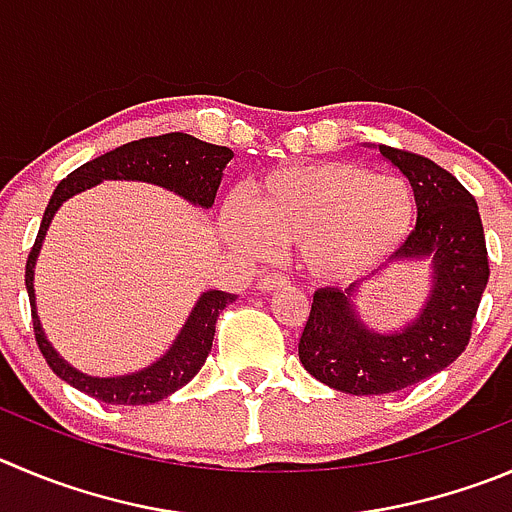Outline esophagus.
I'll return each mask as SVG.
<instances>
[{
  "label": "esophagus",
  "instance_id": "esophagus-1",
  "mask_svg": "<svg viewBox=\"0 0 512 512\" xmlns=\"http://www.w3.org/2000/svg\"><path fill=\"white\" fill-rule=\"evenodd\" d=\"M290 280L285 278V275H280V272H265L260 280H257V288L265 290V293H270V290H280V288H288Z\"/></svg>",
  "mask_w": 512,
  "mask_h": 512
}]
</instances>
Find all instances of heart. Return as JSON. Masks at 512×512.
<instances>
[{
	"instance_id": "b5f03b06",
	"label": "heart",
	"mask_w": 512,
	"mask_h": 512,
	"mask_svg": "<svg viewBox=\"0 0 512 512\" xmlns=\"http://www.w3.org/2000/svg\"><path fill=\"white\" fill-rule=\"evenodd\" d=\"M412 189L343 161L272 171L247 197V214L229 209L227 229L247 250L262 240L300 247L323 280L364 278L384 265L414 227Z\"/></svg>"
}]
</instances>
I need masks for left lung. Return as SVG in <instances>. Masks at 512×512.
Wrapping results in <instances>:
<instances>
[{"instance_id":"1","label":"left lung","mask_w":512,"mask_h":512,"mask_svg":"<svg viewBox=\"0 0 512 512\" xmlns=\"http://www.w3.org/2000/svg\"><path fill=\"white\" fill-rule=\"evenodd\" d=\"M407 176L417 224L391 260L434 265V285L422 315L399 333L369 331L353 313V290H315L298 343L300 364L336 391L391 394L439 374L467 348L477 305L490 278L485 232L470 191L447 169L407 148L379 146Z\"/></svg>"}]
</instances>
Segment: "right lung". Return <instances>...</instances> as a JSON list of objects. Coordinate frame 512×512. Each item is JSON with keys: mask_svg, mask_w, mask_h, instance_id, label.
Instances as JSON below:
<instances>
[{"mask_svg": "<svg viewBox=\"0 0 512 512\" xmlns=\"http://www.w3.org/2000/svg\"><path fill=\"white\" fill-rule=\"evenodd\" d=\"M229 159H232V151L227 146H214V143L189 136V133L174 131L123 143V146L113 148L108 154L78 166L73 174H68L57 184V189L52 191L50 204H47L45 214H42L35 245H32L30 257H27L25 285L27 293H30L35 341L40 346V353L45 356L47 366L62 381H68L78 391L95 396V399L105 401V404L136 407V404H154V401L166 399V396L174 394L176 389L189 384L199 374V369L207 361L209 351H212L219 313L237 295L224 293V290H209V293H204L199 298L197 308L191 310L189 321H186L184 331L179 333L171 351L161 361H156L154 366H148V369L131 376H118V379H93V376L80 374V371L65 364L52 351L50 343L45 341V333H42L40 318H37L35 310V285H32V278H35V260L57 207L65 199L73 197V194H78V191L88 189V186L98 184L103 179H136L166 186V189L176 191V194H181L189 202L209 209L214 204V197H217L222 169L229 164Z\"/></svg>", "mask_w": 512, "mask_h": 512, "instance_id": "right-lung-1", "label": "right lung"}]
</instances>
